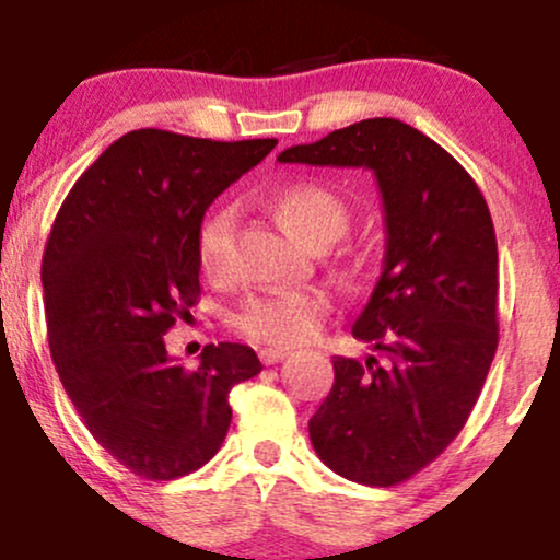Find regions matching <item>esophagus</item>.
<instances>
[{
	"label": "esophagus",
	"mask_w": 560,
	"mask_h": 560,
	"mask_svg": "<svg viewBox=\"0 0 560 560\" xmlns=\"http://www.w3.org/2000/svg\"><path fill=\"white\" fill-rule=\"evenodd\" d=\"M287 349H279V347H262L259 349V360H262L265 365H273V363H279V360H284L287 358Z\"/></svg>",
	"instance_id": "1"
}]
</instances>
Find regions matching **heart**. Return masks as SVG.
<instances>
[{"label": "heart", "instance_id": "obj_1", "mask_svg": "<svg viewBox=\"0 0 560 560\" xmlns=\"http://www.w3.org/2000/svg\"><path fill=\"white\" fill-rule=\"evenodd\" d=\"M270 208L281 228L303 246L332 244L349 224V211L341 197L312 180H298V184L276 189L270 197ZM233 230L235 213L228 206L213 208L202 219L200 230H197V262L206 276L224 273ZM325 314V292L316 287H301V290L248 298L244 306L235 308V314L230 316V325L248 341L295 347V343L308 341L319 330Z\"/></svg>", "mask_w": 560, "mask_h": 560}]
</instances>
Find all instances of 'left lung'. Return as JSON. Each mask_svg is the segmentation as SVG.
I'll return each mask as SVG.
<instances>
[{
  "mask_svg": "<svg viewBox=\"0 0 560 560\" xmlns=\"http://www.w3.org/2000/svg\"><path fill=\"white\" fill-rule=\"evenodd\" d=\"M279 162L363 167L385 208V259L352 336L374 354L336 358L330 393L308 420L325 466L389 488L450 447L499 347V248L474 178L398 118H365Z\"/></svg>",
  "mask_w": 560,
  "mask_h": 560,
  "instance_id": "8db88e82",
  "label": "left lung"
}]
</instances>
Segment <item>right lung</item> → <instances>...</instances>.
Instances as JSON below:
<instances>
[{
    "mask_svg": "<svg viewBox=\"0 0 560 560\" xmlns=\"http://www.w3.org/2000/svg\"><path fill=\"white\" fill-rule=\"evenodd\" d=\"M276 140L121 135L56 213L43 295L56 374L92 436L145 479L211 460L228 436L230 389L262 371L252 347L208 343L195 371L165 332L200 295L197 230L208 206Z\"/></svg>",
    "mask_w": 560,
    "mask_h": 560,
    "instance_id": "right-lung-1",
    "label": "right lung"
}]
</instances>
